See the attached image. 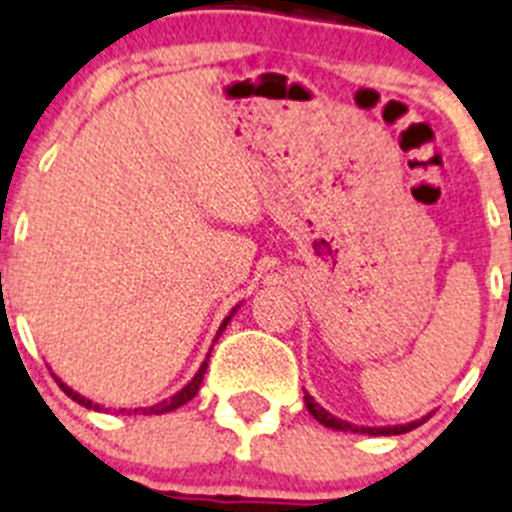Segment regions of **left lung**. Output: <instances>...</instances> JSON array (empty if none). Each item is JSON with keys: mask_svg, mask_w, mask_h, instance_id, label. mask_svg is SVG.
Segmentation results:
<instances>
[{"mask_svg": "<svg viewBox=\"0 0 512 512\" xmlns=\"http://www.w3.org/2000/svg\"><path fill=\"white\" fill-rule=\"evenodd\" d=\"M305 409H308L310 414H313L318 422L323 424V427H331V429H341V432H358V434H371V437H389V434H404V432H412V429H417L419 424L427 422L429 417H432V412L424 414L422 419H414V422L409 424H394V427H364V424H351L346 422V419H338L333 417L328 409H323L318 401L313 399V396L305 391Z\"/></svg>", "mask_w": 512, "mask_h": 512, "instance_id": "left-lung-1", "label": "left lung"}]
</instances>
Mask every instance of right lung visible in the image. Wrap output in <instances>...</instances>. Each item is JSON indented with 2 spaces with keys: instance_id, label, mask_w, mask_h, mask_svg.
<instances>
[{
  "instance_id": "1",
  "label": "right lung",
  "mask_w": 512,
  "mask_h": 512,
  "mask_svg": "<svg viewBox=\"0 0 512 512\" xmlns=\"http://www.w3.org/2000/svg\"><path fill=\"white\" fill-rule=\"evenodd\" d=\"M237 308H240V305H234V308L229 310V315H227V318H224V321H222V326H219L217 336H214V343H217V338L222 336V331H224V328H227V323L232 321V315L237 313ZM209 356H212V348H209L207 358H204V361H202V366H199V371H197V374H194V379H191L189 384L184 386V389H179V391H176L174 396H169V399H161L159 404H151V407H138V409H118V414H143V417H151V414H166V412H174V409L184 407L186 401H191V399H194V396H197L199 386H202V379H204V374H207ZM52 376H55V374H52ZM55 381H57V384H60V389L65 391V394L70 396V399H73V401H78L80 407H85V409H93V412H111V409H105L103 404H95V401H90L88 396H83V394H78V391H75V389H70V386L65 384V381H62V379H57V376H55ZM113 412H116V409H113Z\"/></svg>"
}]
</instances>
